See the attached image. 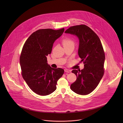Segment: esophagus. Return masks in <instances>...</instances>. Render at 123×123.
I'll list each match as a JSON object with an SVG mask.
<instances>
[{
	"instance_id": "1",
	"label": "esophagus",
	"mask_w": 123,
	"mask_h": 123,
	"mask_svg": "<svg viewBox=\"0 0 123 123\" xmlns=\"http://www.w3.org/2000/svg\"><path fill=\"white\" fill-rule=\"evenodd\" d=\"M64 71H65V72H68V73H70V72H71V70H69V69H64Z\"/></svg>"
}]
</instances>
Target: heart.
I'll return each mask as SVG.
<instances>
[{
	"instance_id": "heart-1",
	"label": "heart",
	"mask_w": 123,
	"mask_h": 123,
	"mask_svg": "<svg viewBox=\"0 0 123 123\" xmlns=\"http://www.w3.org/2000/svg\"><path fill=\"white\" fill-rule=\"evenodd\" d=\"M62 43L63 45L64 46H67V45H74L75 44V42L74 40L71 38L70 37H66L63 38L62 40Z\"/></svg>"
}]
</instances>
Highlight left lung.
Wrapping results in <instances>:
<instances>
[{"mask_svg":"<svg viewBox=\"0 0 123 123\" xmlns=\"http://www.w3.org/2000/svg\"><path fill=\"white\" fill-rule=\"evenodd\" d=\"M65 33L76 35L79 39L78 54L83 62V70L72 71L77 76L76 80L71 84L70 89L81 95L92 92L98 85L104 73L105 55L97 35L88 26L80 25L70 26Z\"/></svg>","mask_w":123,"mask_h":123,"instance_id":"left-lung-1","label":"left lung"}]
</instances>
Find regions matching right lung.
Masks as SVG:
<instances>
[{"label": "right lung", "mask_w": 123, "mask_h": 123, "mask_svg": "<svg viewBox=\"0 0 123 123\" xmlns=\"http://www.w3.org/2000/svg\"><path fill=\"white\" fill-rule=\"evenodd\" d=\"M64 31V28L38 30L28 37L23 47L20 57L22 75L29 87L38 95L53 93L64 73L62 68L50 67L46 57L52 52L54 41Z\"/></svg>", "instance_id": "obj_1"}]
</instances>
